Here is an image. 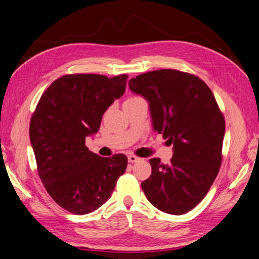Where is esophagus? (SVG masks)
Instances as JSON below:
<instances>
[{
  "mask_svg": "<svg viewBox=\"0 0 259 259\" xmlns=\"http://www.w3.org/2000/svg\"><path fill=\"white\" fill-rule=\"evenodd\" d=\"M140 159V157H137V156H135V155H128V162L130 163H135V162H137V160Z\"/></svg>",
  "mask_w": 259,
  "mask_h": 259,
  "instance_id": "34e87169",
  "label": "esophagus"
}]
</instances>
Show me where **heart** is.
<instances>
[{
  "label": "heart",
  "mask_w": 259,
  "mask_h": 259,
  "mask_svg": "<svg viewBox=\"0 0 259 259\" xmlns=\"http://www.w3.org/2000/svg\"><path fill=\"white\" fill-rule=\"evenodd\" d=\"M136 99H140V97L139 96H132V97H128V99L126 101H132V100H136Z\"/></svg>",
  "instance_id": "1"
}]
</instances>
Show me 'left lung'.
Returning a JSON list of instances; mask_svg holds the SVG:
<instances>
[{"label": "left lung", "mask_w": 259, "mask_h": 259, "mask_svg": "<svg viewBox=\"0 0 259 259\" xmlns=\"http://www.w3.org/2000/svg\"><path fill=\"white\" fill-rule=\"evenodd\" d=\"M128 84L149 102L154 130L174 146L169 165L149 159L152 175L143 191L159 210L185 214L202 202L220 171L224 115L207 84L191 73L152 71Z\"/></svg>", "instance_id": "obj_1"}]
</instances>
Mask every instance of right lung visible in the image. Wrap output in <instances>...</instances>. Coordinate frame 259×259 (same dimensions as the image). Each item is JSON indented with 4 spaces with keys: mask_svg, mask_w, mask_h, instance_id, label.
<instances>
[{
    "mask_svg": "<svg viewBox=\"0 0 259 259\" xmlns=\"http://www.w3.org/2000/svg\"><path fill=\"white\" fill-rule=\"evenodd\" d=\"M127 74H66L44 92L30 122L38 176L56 204L75 215L107 202L125 173L127 157H101L85 146L103 114L124 94Z\"/></svg>",
    "mask_w": 259,
    "mask_h": 259,
    "instance_id": "add662e5",
    "label": "right lung"
}]
</instances>
